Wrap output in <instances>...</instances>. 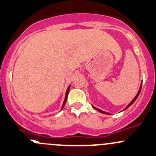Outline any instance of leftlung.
Masks as SVG:
<instances>
[{
    "mask_svg": "<svg viewBox=\"0 0 156 156\" xmlns=\"http://www.w3.org/2000/svg\"><path fill=\"white\" fill-rule=\"evenodd\" d=\"M141 87H142V83H141V85H140V89H139V91H138V94H137V95H136V96H135V98H134V99H133V100H132V101H131V103H129V104L128 105H127V106H126V108H125V109H126V108H129V106H130V105H131L132 104V103H134V102H135V100H136V99H137V98H138V97L139 96V94H140V90H141ZM93 108H94V109L98 110V112H101V113L105 114V115H109V113H108V112H103V111H102V110L99 109V108H96V107L93 106ZM125 109H124V110H125Z\"/></svg>",
    "mask_w": 156,
    "mask_h": 156,
    "instance_id": "8db88e82",
    "label": "left lung"
}]
</instances>
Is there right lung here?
<instances>
[{
	"label": "right lung",
	"mask_w": 156,
	"mask_h": 156,
	"mask_svg": "<svg viewBox=\"0 0 156 156\" xmlns=\"http://www.w3.org/2000/svg\"><path fill=\"white\" fill-rule=\"evenodd\" d=\"M69 90H70V86L68 87V89H67V91H66V94H65V100L64 102H63V104H62V109L63 108H64L65 103H66V101H67V98H68V92H69Z\"/></svg>",
	"instance_id": "obj_1"
}]
</instances>
